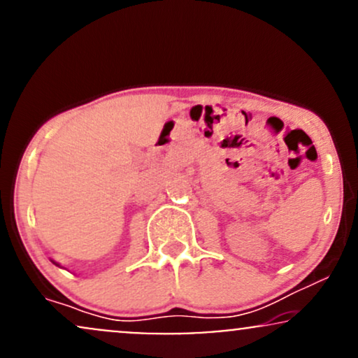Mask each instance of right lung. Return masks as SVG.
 Instances as JSON below:
<instances>
[{"label": "right lung", "instance_id": "obj_1", "mask_svg": "<svg viewBox=\"0 0 358 358\" xmlns=\"http://www.w3.org/2000/svg\"><path fill=\"white\" fill-rule=\"evenodd\" d=\"M52 262H53V259H52ZM53 264H57V266H60V264H58L57 262H53Z\"/></svg>", "mask_w": 358, "mask_h": 358}]
</instances>
